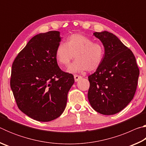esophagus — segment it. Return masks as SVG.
Instances as JSON below:
<instances>
[{
  "label": "esophagus",
  "instance_id": "obj_1",
  "mask_svg": "<svg viewBox=\"0 0 146 146\" xmlns=\"http://www.w3.org/2000/svg\"><path fill=\"white\" fill-rule=\"evenodd\" d=\"M74 78H75V82H77V81H78L80 79L82 78V76L80 75H74Z\"/></svg>",
  "mask_w": 146,
  "mask_h": 146
}]
</instances>
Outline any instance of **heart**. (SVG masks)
I'll return each mask as SVG.
<instances>
[{
  "mask_svg": "<svg viewBox=\"0 0 146 146\" xmlns=\"http://www.w3.org/2000/svg\"><path fill=\"white\" fill-rule=\"evenodd\" d=\"M75 56L76 60L68 67V72L95 71L102 62L104 48L82 34H73L68 38L66 44L60 43L56 47L55 58L59 65L64 66H68Z\"/></svg>",
  "mask_w": 146,
  "mask_h": 146,
  "instance_id": "obj_1",
  "label": "heart"
}]
</instances>
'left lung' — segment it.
I'll list each match as a JSON object with an SVG mask.
<instances>
[{
    "label": "left lung",
    "instance_id": "8db88e82",
    "mask_svg": "<svg viewBox=\"0 0 146 146\" xmlns=\"http://www.w3.org/2000/svg\"><path fill=\"white\" fill-rule=\"evenodd\" d=\"M93 35L102 42L105 53L100 67L88 76V100L96 111L112 115L132 100L139 69L132 51L114 34L104 31L95 32Z\"/></svg>",
    "mask_w": 146,
    "mask_h": 146
}]
</instances>
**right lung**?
<instances>
[{
    "label": "right lung",
    "mask_w": 146,
    "mask_h": 146,
    "mask_svg": "<svg viewBox=\"0 0 146 146\" xmlns=\"http://www.w3.org/2000/svg\"><path fill=\"white\" fill-rule=\"evenodd\" d=\"M60 32L39 33L15 59L10 86L19 110L33 119L49 122L62 115L73 75L59 68L55 58Z\"/></svg>",
    "instance_id": "right-lung-1"
}]
</instances>
